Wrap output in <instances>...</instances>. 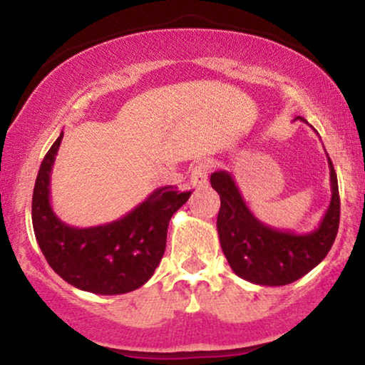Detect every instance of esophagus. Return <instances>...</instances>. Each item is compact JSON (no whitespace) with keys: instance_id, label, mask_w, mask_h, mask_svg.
Here are the masks:
<instances>
[{"instance_id":"34e87169","label":"esophagus","mask_w":365,"mask_h":365,"mask_svg":"<svg viewBox=\"0 0 365 365\" xmlns=\"http://www.w3.org/2000/svg\"><path fill=\"white\" fill-rule=\"evenodd\" d=\"M207 170L209 165L206 161H200L190 171V185L194 188H206L207 187Z\"/></svg>"}]
</instances>
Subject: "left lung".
Here are the masks:
<instances>
[{
	"label": "left lung",
	"instance_id": "left-lung-1",
	"mask_svg": "<svg viewBox=\"0 0 365 365\" xmlns=\"http://www.w3.org/2000/svg\"><path fill=\"white\" fill-rule=\"evenodd\" d=\"M328 165L331 202L319 226L309 233L283 232L264 225L247 207L228 171L211 175V185L221 199L217 235L233 273L262 287H283L302 278L328 255L340 225L338 180L329 156Z\"/></svg>",
	"mask_w": 365,
	"mask_h": 365
}]
</instances>
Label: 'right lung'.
<instances>
[{
  "instance_id": "right-lung-1",
  "label": "right lung",
  "mask_w": 365,
  "mask_h": 365,
  "mask_svg": "<svg viewBox=\"0 0 365 365\" xmlns=\"http://www.w3.org/2000/svg\"><path fill=\"white\" fill-rule=\"evenodd\" d=\"M63 132L48 150L32 195V225L46 261L66 283L98 295H120L142 287L161 262L168 223L192 192L159 187L144 202L111 223L75 228L54 215L49 180Z\"/></svg>"
}]
</instances>
